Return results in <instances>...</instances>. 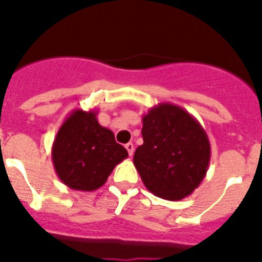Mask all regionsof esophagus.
I'll list each match as a JSON object with an SVG mask.
<instances>
[{"label":"esophagus","mask_w":262,"mask_h":262,"mask_svg":"<svg viewBox=\"0 0 262 262\" xmlns=\"http://www.w3.org/2000/svg\"><path fill=\"white\" fill-rule=\"evenodd\" d=\"M126 149H127V151H128L129 156H133L134 151H135V147H134L133 143H127V144H126Z\"/></svg>","instance_id":"esophagus-1"}]
</instances>
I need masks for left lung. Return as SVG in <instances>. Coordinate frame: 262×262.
<instances>
[{"label":"left lung","mask_w":262,"mask_h":262,"mask_svg":"<svg viewBox=\"0 0 262 262\" xmlns=\"http://www.w3.org/2000/svg\"><path fill=\"white\" fill-rule=\"evenodd\" d=\"M143 144L134 165L148 190L168 201L190 195L203 181L211 157L207 134L190 113L159 103L143 115Z\"/></svg>","instance_id":"obj_1"}]
</instances>
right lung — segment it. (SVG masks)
<instances>
[{"mask_svg":"<svg viewBox=\"0 0 262 262\" xmlns=\"http://www.w3.org/2000/svg\"><path fill=\"white\" fill-rule=\"evenodd\" d=\"M97 110L75 108L62 122L52 145L56 174L72 190L94 191L128 157L113 131L97 120Z\"/></svg>","mask_w":262,"mask_h":262,"instance_id":"right-lung-1","label":"right lung"}]
</instances>
